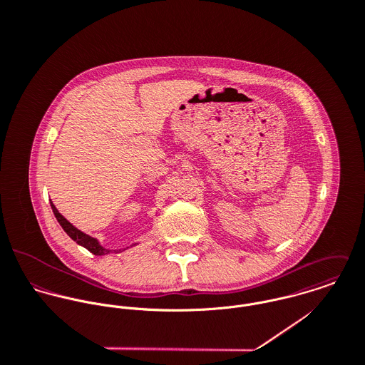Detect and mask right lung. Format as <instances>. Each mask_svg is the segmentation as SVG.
<instances>
[{"instance_id":"right-lung-1","label":"right lung","mask_w":365,"mask_h":365,"mask_svg":"<svg viewBox=\"0 0 365 365\" xmlns=\"http://www.w3.org/2000/svg\"><path fill=\"white\" fill-rule=\"evenodd\" d=\"M51 205H52L53 213H54L57 222L60 223V226L63 227V230H64L77 245L86 247L88 252H91V253L96 255V256H104V255H108V253L110 252V250L103 247V246L98 243L97 239H94V237H91V236H88V235H86L84 232H81V230H78L76 226H73V225L56 209V207L53 205V202H51Z\"/></svg>"}]
</instances>
